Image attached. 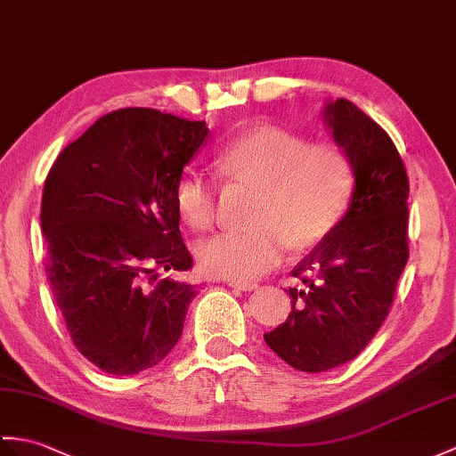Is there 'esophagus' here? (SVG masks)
I'll return each instance as SVG.
<instances>
[{
	"label": "esophagus",
	"instance_id": "esophagus-1",
	"mask_svg": "<svg viewBox=\"0 0 456 456\" xmlns=\"http://www.w3.org/2000/svg\"><path fill=\"white\" fill-rule=\"evenodd\" d=\"M229 288H235L240 291H254L258 288V283H252V281H237V280H229L227 281Z\"/></svg>",
	"mask_w": 456,
	"mask_h": 456
}]
</instances>
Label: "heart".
I'll return each instance as SVG.
<instances>
[{
  "instance_id": "heart-1",
  "label": "heart",
  "mask_w": 456,
  "mask_h": 456,
  "mask_svg": "<svg viewBox=\"0 0 456 456\" xmlns=\"http://www.w3.org/2000/svg\"><path fill=\"white\" fill-rule=\"evenodd\" d=\"M216 165L225 178L258 186L252 227L231 229L200 242L196 258L209 276L256 280L283 260L289 240L303 248L330 231L354 188V167L336 143H311L305 135L262 126L221 147ZM178 217L194 231L216 221V184L204 173L180 178Z\"/></svg>"
}]
</instances>
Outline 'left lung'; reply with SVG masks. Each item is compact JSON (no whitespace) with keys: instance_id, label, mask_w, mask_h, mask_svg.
I'll list each match as a JSON object with an SVG mask.
<instances>
[{"instance_id":"left-lung-1","label":"left lung","mask_w":456,"mask_h":456,"mask_svg":"<svg viewBox=\"0 0 456 456\" xmlns=\"http://www.w3.org/2000/svg\"><path fill=\"white\" fill-rule=\"evenodd\" d=\"M355 186L342 219L291 272V313L264 340L285 363L322 373L362 354L385 322L408 262V176L396 145L347 99L322 110Z\"/></svg>"}]
</instances>
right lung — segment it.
<instances>
[{
    "label": "right lung",
    "mask_w": 456,
    "mask_h": 456,
    "mask_svg": "<svg viewBox=\"0 0 456 456\" xmlns=\"http://www.w3.org/2000/svg\"><path fill=\"white\" fill-rule=\"evenodd\" d=\"M209 130L153 109L102 116L52 165L42 194L46 273L73 344L110 375L163 362L198 285L175 190ZM150 279L151 285L144 281Z\"/></svg>",
    "instance_id": "1"
}]
</instances>
